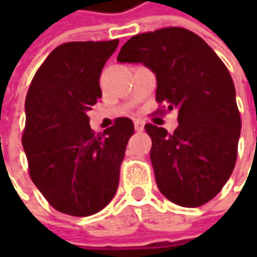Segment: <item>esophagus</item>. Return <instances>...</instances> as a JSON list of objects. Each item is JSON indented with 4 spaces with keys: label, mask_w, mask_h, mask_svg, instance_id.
<instances>
[{
    "label": "esophagus",
    "mask_w": 257,
    "mask_h": 257,
    "mask_svg": "<svg viewBox=\"0 0 257 257\" xmlns=\"http://www.w3.org/2000/svg\"><path fill=\"white\" fill-rule=\"evenodd\" d=\"M134 128H136V132H143L144 130L143 120H136V121H134Z\"/></svg>",
    "instance_id": "1"
}]
</instances>
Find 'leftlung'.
Here are the masks:
<instances>
[{
	"instance_id": "1",
	"label": "left lung",
	"mask_w": 257,
	"mask_h": 257,
	"mask_svg": "<svg viewBox=\"0 0 257 257\" xmlns=\"http://www.w3.org/2000/svg\"><path fill=\"white\" fill-rule=\"evenodd\" d=\"M117 61L153 70L156 101L163 104L156 113H179L174 133L144 125L160 192L183 207L210 202L234 169L242 128L229 70L203 38L180 27L133 35Z\"/></svg>"
}]
</instances>
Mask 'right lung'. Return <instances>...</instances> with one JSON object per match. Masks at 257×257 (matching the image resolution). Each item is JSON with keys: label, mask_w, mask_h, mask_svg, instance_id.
<instances>
[{"label": "right lung", "mask_w": 257, "mask_h": 257, "mask_svg": "<svg viewBox=\"0 0 257 257\" xmlns=\"http://www.w3.org/2000/svg\"><path fill=\"white\" fill-rule=\"evenodd\" d=\"M117 45L118 40L58 45L27 93L23 146L30 177L55 210L70 216H90L110 203L134 133L127 117L103 134L88 124L87 113L101 97V70Z\"/></svg>", "instance_id": "obj_1"}]
</instances>
